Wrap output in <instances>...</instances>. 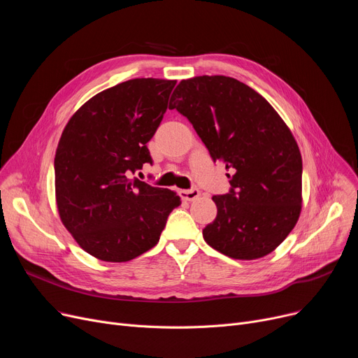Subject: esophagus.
<instances>
[{
  "label": "esophagus",
  "instance_id": "34e87169",
  "mask_svg": "<svg viewBox=\"0 0 358 358\" xmlns=\"http://www.w3.org/2000/svg\"><path fill=\"white\" fill-rule=\"evenodd\" d=\"M200 196L199 189H190V190H180V197L185 201H193Z\"/></svg>",
  "mask_w": 358,
  "mask_h": 358
}]
</instances>
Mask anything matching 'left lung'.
Returning <instances> with one entry per match:
<instances>
[{
	"label": "left lung",
	"instance_id": "left-lung-1",
	"mask_svg": "<svg viewBox=\"0 0 358 358\" xmlns=\"http://www.w3.org/2000/svg\"><path fill=\"white\" fill-rule=\"evenodd\" d=\"M171 100L231 173L229 193L213 196L217 215L204 241L235 259L273 252L302 210V155L290 129L257 91L223 75L182 80Z\"/></svg>",
	"mask_w": 358,
	"mask_h": 358
}]
</instances>
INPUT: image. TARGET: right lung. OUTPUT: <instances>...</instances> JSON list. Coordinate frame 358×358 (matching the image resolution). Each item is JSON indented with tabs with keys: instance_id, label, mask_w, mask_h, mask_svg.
<instances>
[{
	"instance_id": "obj_1",
	"label": "right lung",
	"mask_w": 358,
	"mask_h": 358,
	"mask_svg": "<svg viewBox=\"0 0 358 358\" xmlns=\"http://www.w3.org/2000/svg\"><path fill=\"white\" fill-rule=\"evenodd\" d=\"M177 81L135 78L107 88L66 123L55 155L56 204L78 245L124 262L155 247L177 193L130 178L152 164V139Z\"/></svg>"
}]
</instances>
